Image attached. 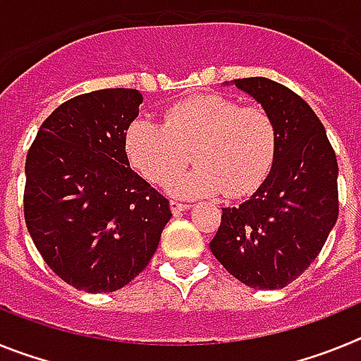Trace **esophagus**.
<instances>
[{"mask_svg":"<svg viewBox=\"0 0 361 361\" xmlns=\"http://www.w3.org/2000/svg\"><path fill=\"white\" fill-rule=\"evenodd\" d=\"M170 208H171V213H173V215H180V213H183V212L190 209V204L178 202V200H171Z\"/></svg>","mask_w":361,"mask_h":361,"instance_id":"obj_1","label":"esophagus"}]
</instances>
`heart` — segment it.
<instances>
[{
	"mask_svg": "<svg viewBox=\"0 0 361 361\" xmlns=\"http://www.w3.org/2000/svg\"><path fill=\"white\" fill-rule=\"evenodd\" d=\"M126 153L139 173L153 184H166L190 162L197 168L170 184L183 197H226L253 193L273 170L279 153V126L257 104L242 106L219 94L193 95L164 114V124L139 117L128 126Z\"/></svg>",
	"mask_w": 361,
	"mask_h": 361,
	"instance_id": "obj_1",
	"label": "heart"
}]
</instances>
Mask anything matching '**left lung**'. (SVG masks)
I'll use <instances>...</instances> for the list:
<instances>
[{
    "label": "left lung",
    "mask_w": 361,
    "mask_h": 361,
    "mask_svg": "<svg viewBox=\"0 0 361 361\" xmlns=\"http://www.w3.org/2000/svg\"><path fill=\"white\" fill-rule=\"evenodd\" d=\"M279 126L273 170L250 200L222 208L212 253L242 283L282 289L318 257L338 219V162L304 99L266 78L235 79Z\"/></svg>",
    "instance_id": "1"
}]
</instances>
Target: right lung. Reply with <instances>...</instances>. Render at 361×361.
I'll use <instances>...</instances> for the list:
<instances>
[{
    "mask_svg": "<svg viewBox=\"0 0 361 361\" xmlns=\"http://www.w3.org/2000/svg\"><path fill=\"white\" fill-rule=\"evenodd\" d=\"M142 95L106 88L50 114L25 164V222L43 260L72 288L111 293L152 260L170 202L130 168L126 130Z\"/></svg>",
    "mask_w": 361,
    "mask_h": 361,
    "instance_id": "add662e5",
    "label": "right lung"
}]
</instances>
